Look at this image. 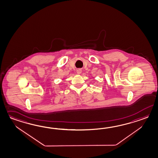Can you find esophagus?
<instances>
[{
  "label": "esophagus",
  "instance_id": "34e87169",
  "mask_svg": "<svg viewBox=\"0 0 158 158\" xmlns=\"http://www.w3.org/2000/svg\"><path fill=\"white\" fill-rule=\"evenodd\" d=\"M77 74H81V69H78L77 71Z\"/></svg>",
  "mask_w": 158,
  "mask_h": 158
}]
</instances>
